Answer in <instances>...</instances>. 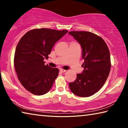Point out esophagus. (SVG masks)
<instances>
[{"label":"esophagus","instance_id":"esophagus-1","mask_svg":"<svg viewBox=\"0 0 128 128\" xmlns=\"http://www.w3.org/2000/svg\"><path fill=\"white\" fill-rule=\"evenodd\" d=\"M60 72L62 73H64L66 72V70H64V69H60Z\"/></svg>","mask_w":128,"mask_h":128}]
</instances>
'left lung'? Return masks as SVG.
<instances>
[{
  "label": "left lung",
  "mask_w": 128,
  "mask_h": 128,
  "mask_svg": "<svg viewBox=\"0 0 128 128\" xmlns=\"http://www.w3.org/2000/svg\"><path fill=\"white\" fill-rule=\"evenodd\" d=\"M82 48L84 60L82 73L77 74L74 82L69 83L73 94L81 97L92 96L98 92L107 80L111 69L110 54L102 38L89 32H69Z\"/></svg>",
  "instance_id": "1"
}]
</instances>
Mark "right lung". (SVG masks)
I'll list each match as a JSON object with an SVG mask.
<instances>
[{"mask_svg": "<svg viewBox=\"0 0 128 128\" xmlns=\"http://www.w3.org/2000/svg\"><path fill=\"white\" fill-rule=\"evenodd\" d=\"M68 31L66 30L33 29L28 32L16 48L14 66L19 81L28 92L36 95L48 92L59 74V69L44 65L57 41Z\"/></svg>", "mask_w": 128, "mask_h": 128, "instance_id": "obj_1", "label": "right lung"}]
</instances>
